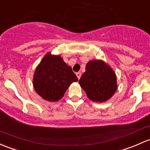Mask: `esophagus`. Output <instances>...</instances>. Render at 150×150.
I'll return each instance as SVG.
<instances>
[{
    "instance_id": "esophagus-1",
    "label": "esophagus",
    "mask_w": 150,
    "mask_h": 150,
    "mask_svg": "<svg viewBox=\"0 0 150 150\" xmlns=\"http://www.w3.org/2000/svg\"><path fill=\"white\" fill-rule=\"evenodd\" d=\"M76 75H77V77H78V79H80V77H81V72H76Z\"/></svg>"
}]
</instances>
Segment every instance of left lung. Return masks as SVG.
<instances>
[{
	"mask_svg": "<svg viewBox=\"0 0 150 150\" xmlns=\"http://www.w3.org/2000/svg\"><path fill=\"white\" fill-rule=\"evenodd\" d=\"M79 84L90 100L105 102L112 97L117 90L114 71L103 60H91L86 64V72Z\"/></svg>",
	"mask_w": 150,
	"mask_h": 150,
	"instance_id": "left-lung-1",
	"label": "left lung"
}]
</instances>
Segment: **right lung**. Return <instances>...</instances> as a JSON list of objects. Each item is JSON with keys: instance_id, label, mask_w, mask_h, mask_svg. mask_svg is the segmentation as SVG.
Listing matches in <instances>:
<instances>
[{"instance_id": "add662e5", "label": "right lung", "mask_w": 150, "mask_h": 150, "mask_svg": "<svg viewBox=\"0 0 150 150\" xmlns=\"http://www.w3.org/2000/svg\"><path fill=\"white\" fill-rule=\"evenodd\" d=\"M78 80L60 55L48 52L36 68L33 86L42 98L52 102L60 100L71 83Z\"/></svg>"}]
</instances>
